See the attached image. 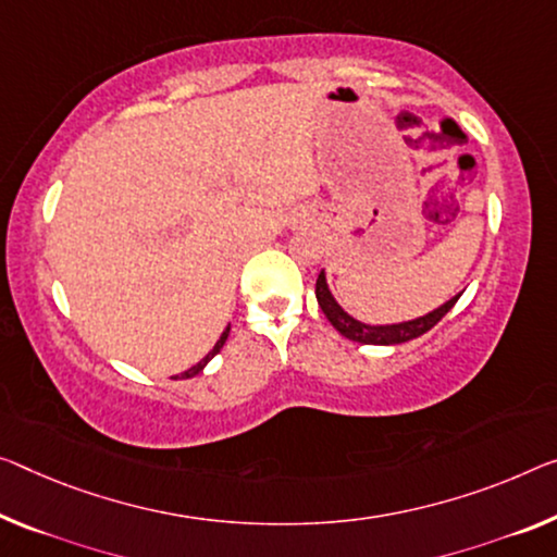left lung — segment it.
Wrapping results in <instances>:
<instances>
[{"instance_id": "left-lung-1", "label": "left lung", "mask_w": 557, "mask_h": 557, "mask_svg": "<svg viewBox=\"0 0 557 557\" xmlns=\"http://www.w3.org/2000/svg\"><path fill=\"white\" fill-rule=\"evenodd\" d=\"M460 294H463V290H460ZM460 294L448 298L446 304L433 308V311L418 315V319H408L398 323H363L354 319L348 311H344L336 298H333L326 281V271H321L319 278H315V298H319L321 311L326 313L331 326L336 329L341 336L356 341V344H371V346H396V344H406L410 338L423 336L425 331H431L435 323H438L443 315L456 306Z\"/></svg>"}]
</instances>
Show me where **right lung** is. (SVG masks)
<instances>
[{
  "label": "right lung",
  "mask_w": 557,
  "mask_h": 557,
  "mask_svg": "<svg viewBox=\"0 0 557 557\" xmlns=\"http://www.w3.org/2000/svg\"><path fill=\"white\" fill-rule=\"evenodd\" d=\"M228 331H231V326H226V329H224V333H221V336H219V341H216V346H213V348L209 350V354L201 358V361H199V363H196V366H191V368H189V371H184V373H182V375H184V379H191V375H196V373H201V371H203V368H207V363L211 361V358H213V356H216L221 348H224V344H226V338H228Z\"/></svg>",
  "instance_id": "right-lung-1"
}]
</instances>
